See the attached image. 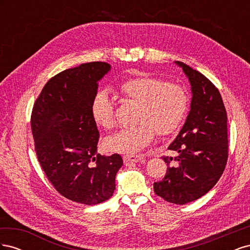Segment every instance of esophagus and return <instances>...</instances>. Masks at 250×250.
Here are the masks:
<instances>
[{
	"instance_id": "1",
	"label": "esophagus",
	"mask_w": 250,
	"mask_h": 250,
	"mask_svg": "<svg viewBox=\"0 0 250 250\" xmlns=\"http://www.w3.org/2000/svg\"><path fill=\"white\" fill-rule=\"evenodd\" d=\"M143 156L140 155V154H125L123 156V160H124V163L127 165V164H130V163H139L143 160Z\"/></svg>"
}]
</instances>
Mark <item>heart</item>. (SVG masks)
Masks as SVG:
<instances>
[{"mask_svg":"<svg viewBox=\"0 0 250 250\" xmlns=\"http://www.w3.org/2000/svg\"><path fill=\"white\" fill-rule=\"evenodd\" d=\"M119 93L138 105L132 127L110 135L105 146L118 152H139L152 141L155 131L161 137L175 132L186 118L188 98L186 90L175 83L160 78L140 76L123 82ZM92 116L104 129L116 126L115 106L106 90H99L92 101Z\"/></svg>","mask_w":250,"mask_h":250,"instance_id":"1","label":"heart"}]
</instances>
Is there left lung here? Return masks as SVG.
Here are the masks:
<instances>
[{
	"instance_id": "left-lung-1",
	"label": "left lung",
	"mask_w": 250,
	"mask_h": 250,
	"mask_svg": "<svg viewBox=\"0 0 250 250\" xmlns=\"http://www.w3.org/2000/svg\"><path fill=\"white\" fill-rule=\"evenodd\" d=\"M175 63L190 81L191 109L168 147L176 156H163L167 173L153 188L164 200L181 206L202 197L221 177L229 157L228 115L213 83L188 64Z\"/></svg>"
}]
</instances>
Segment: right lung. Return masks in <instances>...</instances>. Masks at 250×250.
Masks as SVG:
<instances>
[{
  "instance_id": "right-lung-1",
  "label": "right lung",
  "mask_w": 250,
  "mask_h": 250,
  "mask_svg": "<svg viewBox=\"0 0 250 250\" xmlns=\"http://www.w3.org/2000/svg\"><path fill=\"white\" fill-rule=\"evenodd\" d=\"M109 70L110 64L94 62L60 72L43 86L31 115L35 152L49 181L63 197L86 206L111 197L123 165L117 153L97 154L92 101Z\"/></svg>"
}]
</instances>
